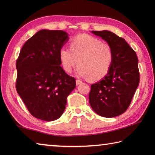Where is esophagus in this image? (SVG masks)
Segmentation results:
<instances>
[{"label":"esophagus","mask_w":155,"mask_h":155,"mask_svg":"<svg viewBox=\"0 0 155 155\" xmlns=\"http://www.w3.org/2000/svg\"><path fill=\"white\" fill-rule=\"evenodd\" d=\"M81 83H82V81H81L78 80V79L76 81V84H77V85H80V84H81Z\"/></svg>","instance_id":"esophagus-1"}]
</instances>
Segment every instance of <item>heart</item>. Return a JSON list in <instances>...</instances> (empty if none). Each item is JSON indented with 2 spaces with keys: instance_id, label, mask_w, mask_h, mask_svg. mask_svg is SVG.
I'll return each instance as SVG.
<instances>
[{
  "instance_id": "obj_1",
  "label": "heart",
  "mask_w": 155,
  "mask_h": 155,
  "mask_svg": "<svg viewBox=\"0 0 155 155\" xmlns=\"http://www.w3.org/2000/svg\"><path fill=\"white\" fill-rule=\"evenodd\" d=\"M61 65L66 72H71L76 65L78 75L96 81L103 78L111 70L114 52L109 44L87 34L76 36L70 43V49L59 51Z\"/></svg>"
}]
</instances>
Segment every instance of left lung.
I'll list each match as a JSON object with an SVG mask.
<instances>
[{"instance_id": "left-lung-1", "label": "left lung", "mask_w": 155, "mask_h": 155, "mask_svg": "<svg viewBox=\"0 0 155 155\" xmlns=\"http://www.w3.org/2000/svg\"><path fill=\"white\" fill-rule=\"evenodd\" d=\"M91 33L111 46L114 61L108 74L91 85L89 101L92 109L101 116H118L129 107L140 83L137 54L124 38L111 31Z\"/></svg>"}]
</instances>
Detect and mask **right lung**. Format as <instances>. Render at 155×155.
Returning a JSON list of instances; mask_svg holds the SVG:
<instances>
[{
    "label": "right lung",
    "instance_id": "1",
    "mask_svg": "<svg viewBox=\"0 0 155 155\" xmlns=\"http://www.w3.org/2000/svg\"><path fill=\"white\" fill-rule=\"evenodd\" d=\"M69 40L61 30L42 29L26 41L16 61V90L30 114L44 121L61 117L75 78L65 72L59 51Z\"/></svg>",
    "mask_w": 155,
    "mask_h": 155
}]
</instances>
